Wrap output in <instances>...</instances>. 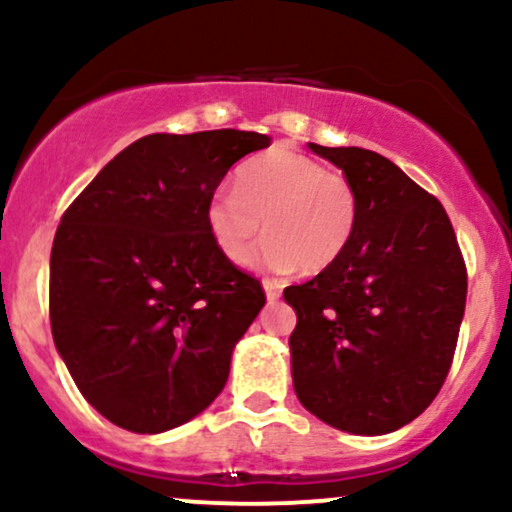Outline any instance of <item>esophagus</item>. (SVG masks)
<instances>
[{
	"label": "esophagus",
	"instance_id": "1",
	"mask_svg": "<svg viewBox=\"0 0 512 512\" xmlns=\"http://www.w3.org/2000/svg\"><path fill=\"white\" fill-rule=\"evenodd\" d=\"M264 293H267V301H279L281 298V286L272 279H264Z\"/></svg>",
	"mask_w": 512,
	"mask_h": 512
}]
</instances>
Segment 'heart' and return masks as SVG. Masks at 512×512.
<instances>
[{
	"instance_id": "b5f03b06",
	"label": "heart",
	"mask_w": 512,
	"mask_h": 512,
	"mask_svg": "<svg viewBox=\"0 0 512 512\" xmlns=\"http://www.w3.org/2000/svg\"><path fill=\"white\" fill-rule=\"evenodd\" d=\"M264 233L255 264L269 272L301 267L317 274L332 267L356 233L358 197L351 180L327 170L315 158L274 149L238 168L233 190H221L207 204V228L228 262L248 260Z\"/></svg>"
}]
</instances>
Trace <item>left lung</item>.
I'll return each instance as SVG.
<instances>
[{
  "label": "left lung",
  "instance_id": "1",
  "mask_svg": "<svg viewBox=\"0 0 512 512\" xmlns=\"http://www.w3.org/2000/svg\"><path fill=\"white\" fill-rule=\"evenodd\" d=\"M308 146L351 180L358 221L332 267L284 289L298 315L293 387L325 424L380 436L414 421L448 378L467 267L443 204L390 158Z\"/></svg>",
  "mask_w": 512,
  "mask_h": 512
}]
</instances>
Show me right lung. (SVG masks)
Instances as JSON below:
<instances>
[{"instance_id": "1", "label": "right lung", "mask_w": 512, "mask_h": 512, "mask_svg": "<svg viewBox=\"0 0 512 512\" xmlns=\"http://www.w3.org/2000/svg\"><path fill=\"white\" fill-rule=\"evenodd\" d=\"M269 137L240 129L149 134L69 204L50 252V325L93 409L161 433L223 390L233 346L262 310L260 279L216 250L207 204Z\"/></svg>"}]
</instances>
